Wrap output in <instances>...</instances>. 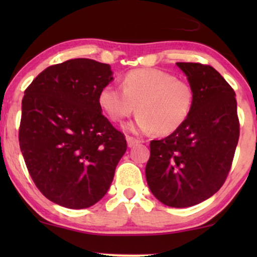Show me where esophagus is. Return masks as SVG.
Listing matches in <instances>:
<instances>
[{
  "label": "esophagus",
  "mask_w": 257,
  "mask_h": 257,
  "mask_svg": "<svg viewBox=\"0 0 257 257\" xmlns=\"http://www.w3.org/2000/svg\"><path fill=\"white\" fill-rule=\"evenodd\" d=\"M126 142H127V146L128 147H133L135 145H137V144H138V143H140V140L133 138V137L127 136V137H126Z\"/></svg>",
  "instance_id": "esophagus-1"
}]
</instances>
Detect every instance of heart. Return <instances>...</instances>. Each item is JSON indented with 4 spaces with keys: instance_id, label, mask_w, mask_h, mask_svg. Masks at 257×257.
Segmentation results:
<instances>
[{
    "instance_id": "b5f03b06",
    "label": "heart",
    "mask_w": 257,
    "mask_h": 257,
    "mask_svg": "<svg viewBox=\"0 0 257 257\" xmlns=\"http://www.w3.org/2000/svg\"><path fill=\"white\" fill-rule=\"evenodd\" d=\"M121 88L113 84L103 86L98 93V104L115 122L124 120L137 107L140 114L135 124L128 126L135 132L172 135L185 124L194 105L191 84L163 70L128 71L122 77Z\"/></svg>"
}]
</instances>
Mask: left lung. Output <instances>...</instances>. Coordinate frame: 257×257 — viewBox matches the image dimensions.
I'll use <instances>...</instances> for the list:
<instances>
[{"instance_id":"obj_1","label":"left lung","mask_w":257,"mask_h":257,"mask_svg":"<svg viewBox=\"0 0 257 257\" xmlns=\"http://www.w3.org/2000/svg\"><path fill=\"white\" fill-rule=\"evenodd\" d=\"M177 65L194 90V105L178 131L151 142L145 174L160 202L185 208L209 199L226 181L240 122L234 90L215 69L200 63Z\"/></svg>"}]
</instances>
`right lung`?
Returning a JSON list of instances; mask_svg holds the SVG:
<instances>
[{
	"mask_svg": "<svg viewBox=\"0 0 257 257\" xmlns=\"http://www.w3.org/2000/svg\"><path fill=\"white\" fill-rule=\"evenodd\" d=\"M112 79L108 64L75 58L49 66L24 91L21 152L36 187L59 206L82 209L99 201L127 149L98 104Z\"/></svg>",
	"mask_w": 257,
	"mask_h": 257,
	"instance_id": "obj_1",
	"label": "right lung"
}]
</instances>
